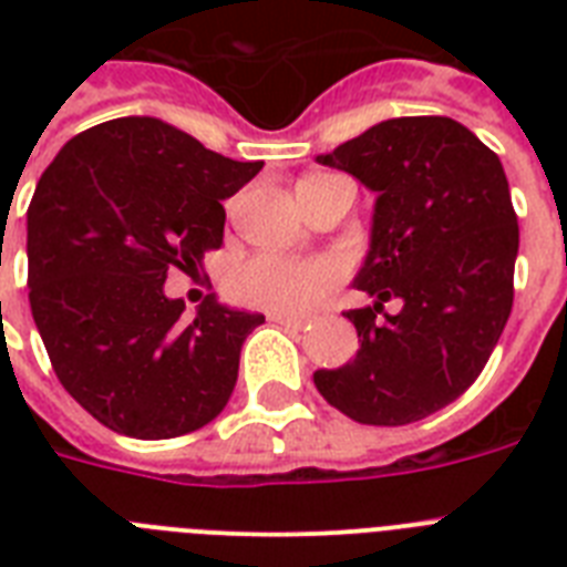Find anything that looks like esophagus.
<instances>
[{
	"label": "esophagus",
	"mask_w": 567,
	"mask_h": 567,
	"mask_svg": "<svg viewBox=\"0 0 567 567\" xmlns=\"http://www.w3.org/2000/svg\"><path fill=\"white\" fill-rule=\"evenodd\" d=\"M270 320H274V323H279V327H285V329H293V332H300V329H309V320L293 318V315H270Z\"/></svg>",
	"instance_id": "34e87169"
}]
</instances>
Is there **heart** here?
Segmentation results:
<instances>
[{
    "label": "heart",
    "mask_w": 567,
    "mask_h": 567,
    "mask_svg": "<svg viewBox=\"0 0 567 567\" xmlns=\"http://www.w3.org/2000/svg\"><path fill=\"white\" fill-rule=\"evenodd\" d=\"M341 279L329 258H279L256 256L235 267L231 293L247 306L276 315H306L327 300Z\"/></svg>",
    "instance_id": "1"
}]
</instances>
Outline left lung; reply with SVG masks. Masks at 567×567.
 <instances>
[{"instance_id": "obj_1", "label": "left lung", "mask_w": 567, "mask_h": 567, "mask_svg": "<svg viewBox=\"0 0 567 567\" xmlns=\"http://www.w3.org/2000/svg\"><path fill=\"white\" fill-rule=\"evenodd\" d=\"M318 164L350 173L377 203L353 279L373 302L347 311L359 350L315 371V385L359 423L421 421L480 377L509 320L518 217L501 158L456 120L394 117ZM388 299L401 311L379 321Z\"/></svg>"}]
</instances>
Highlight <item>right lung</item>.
Listing matches in <instances>:
<instances>
[{
	"mask_svg": "<svg viewBox=\"0 0 567 567\" xmlns=\"http://www.w3.org/2000/svg\"><path fill=\"white\" fill-rule=\"evenodd\" d=\"M261 167L135 114L66 141L40 176L25 214L31 318L61 385L109 430L176 439L229 403L265 315L208 293L185 318L164 282L199 274L223 244V199Z\"/></svg>",
	"mask_w": 567,
	"mask_h": 567,
	"instance_id": "add662e5",
	"label": "right lung"
}]
</instances>
